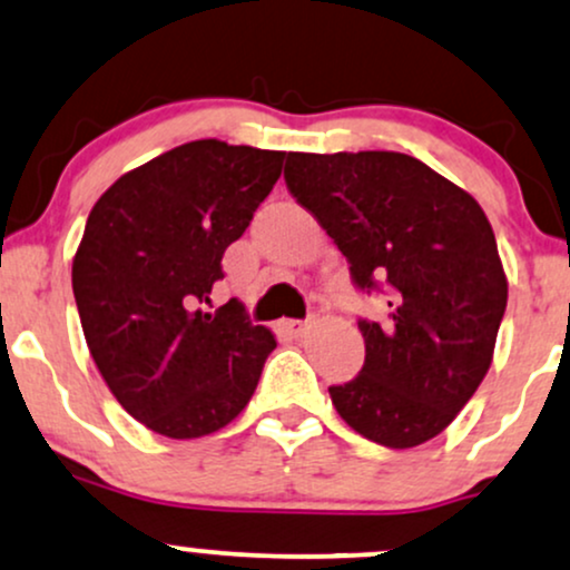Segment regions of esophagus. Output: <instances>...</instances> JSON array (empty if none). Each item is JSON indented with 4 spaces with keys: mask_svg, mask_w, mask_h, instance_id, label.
<instances>
[{
    "mask_svg": "<svg viewBox=\"0 0 570 570\" xmlns=\"http://www.w3.org/2000/svg\"><path fill=\"white\" fill-rule=\"evenodd\" d=\"M281 332H286L289 337H303L307 332V322H299V318H286V322H281Z\"/></svg>",
    "mask_w": 570,
    "mask_h": 570,
    "instance_id": "esophagus-1",
    "label": "esophagus"
}]
</instances>
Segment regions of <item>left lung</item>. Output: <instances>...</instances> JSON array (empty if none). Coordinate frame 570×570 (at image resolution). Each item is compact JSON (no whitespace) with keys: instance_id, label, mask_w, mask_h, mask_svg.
Instances as JSON below:
<instances>
[{"instance_id":"obj_1","label":"left lung","mask_w":570,"mask_h":570,"mask_svg":"<svg viewBox=\"0 0 570 570\" xmlns=\"http://www.w3.org/2000/svg\"><path fill=\"white\" fill-rule=\"evenodd\" d=\"M284 179L348 259L353 284L389 297L383 324L358 318L364 367L332 385V404L383 448L434 440L488 375L507 311L485 212L402 153H289Z\"/></svg>"}]
</instances>
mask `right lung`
I'll return each mask as SVG.
<instances>
[{
    "mask_svg": "<svg viewBox=\"0 0 570 570\" xmlns=\"http://www.w3.org/2000/svg\"><path fill=\"white\" fill-rule=\"evenodd\" d=\"M284 158L189 141L122 174L90 212L71 265L85 340L122 410L155 434L198 440L225 429L276 348L240 307L203 305Z\"/></svg>",
    "mask_w": 570,
    "mask_h": 570,
    "instance_id": "right-lung-1",
    "label": "right lung"
}]
</instances>
